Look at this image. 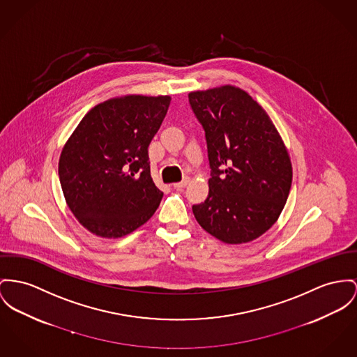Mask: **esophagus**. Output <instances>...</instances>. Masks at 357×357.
Instances as JSON below:
<instances>
[{"instance_id":"34e87169","label":"esophagus","mask_w":357,"mask_h":357,"mask_svg":"<svg viewBox=\"0 0 357 357\" xmlns=\"http://www.w3.org/2000/svg\"><path fill=\"white\" fill-rule=\"evenodd\" d=\"M187 184H188V178H185V180H183V181H180V183L173 184V188L178 190H184V188L187 187Z\"/></svg>"}]
</instances>
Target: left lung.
<instances>
[{
	"label": "left lung",
	"instance_id": "obj_1",
	"mask_svg": "<svg viewBox=\"0 0 357 357\" xmlns=\"http://www.w3.org/2000/svg\"><path fill=\"white\" fill-rule=\"evenodd\" d=\"M203 126L211 178L207 199L192 206L199 225L226 243L262 236L284 208L292 167L268 114L245 91L225 85L190 92Z\"/></svg>",
	"mask_w": 357,
	"mask_h": 357
}]
</instances>
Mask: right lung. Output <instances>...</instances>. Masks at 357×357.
<instances>
[{"instance_id": "right-lung-1", "label": "right lung", "mask_w": 357, "mask_h": 357, "mask_svg": "<svg viewBox=\"0 0 357 357\" xmlns=\"http://www.w3.org/2000/svg\"><path fill=\"white\" fill-rule=\"evenodd\" d=\"M169 96L130 95L92 108L63 146L59 181L78 222L102 238H120L146 223L164 193L150 174L149 144Z\"/></svg>"}]
</instances>
